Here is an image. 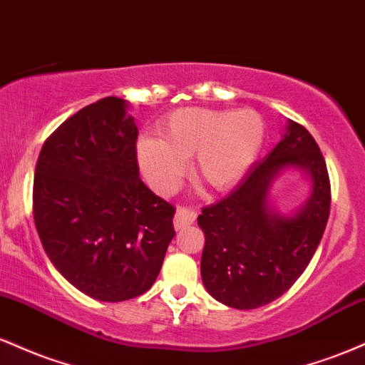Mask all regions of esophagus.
<instances>
[{"instance_id":"obj_1","label":"esophagus","mask_w":365,"mask_h":365,"mask_svg":"<svg viewBox=\"0 0 365 365\" xmlns=\"http://www.w3.org/2000/svg\"><path fill=\"white\" fill-rule=\"evenodd\" d=\"M195 217H197V212L194 211V209L178 207L177 215H175V220H173L175 230H182V228H185V226L192 225L195 221Z\"/></svg>"}]
</instances>
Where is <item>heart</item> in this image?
<instances>
[{
    "label": "heart",
    "instance_id": "b5f03b06",
    "mask_svg": "<svg viewBox=\"0 0 365 365\" xmlns=\"http://www.w3.org/2000/svg\"><path fill=\"white\" fill-rule=\"evenodd\" d=\"M159 139L137 144L142 173L159 192L177 187L185 173L183 159L194 158V175L216 192L233 188L261 153L266 125L250 108L235 111L180 108L158 123Z\"/></svg>",
    "mask_w": 365,
    "mask_h": 365
}]
</instances>
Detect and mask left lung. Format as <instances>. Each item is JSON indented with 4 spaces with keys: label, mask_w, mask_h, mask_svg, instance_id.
Returning <instances> with one entry per match:
<instances>
[{
    "label": "left lung",
    "mask_w": 365,
    "mask_h": 365,
    "mask_svg": "<svg viewBox=\"0 0 365 365\" xmlns=\"http://www.w3.org/2000/svg\"><path fill=\"white\" fill-rule=\"evenodd\" d=\"M309 175L313 190L293 217L269 206V190L283 169ZM331 185L319 145L297 121L262 161L255 163L232 194L197 217L206 237L200 276L206 290L233 309H257L282 297L304 273L329 217Z\"/></svg>",
    "instance_id": "8db88e82"
}]
</instances>
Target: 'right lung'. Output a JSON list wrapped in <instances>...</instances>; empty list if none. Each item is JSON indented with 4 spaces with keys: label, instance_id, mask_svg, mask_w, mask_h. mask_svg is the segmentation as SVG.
I'll return each instance as SVG.
<instances>
[{
    "label": "right lung",
    "instance_id": "obj_1",
    "mask_svg": "<svg viewBox=\"0 0 365 365\" xmlns=\"http://www.w3.org/2000/svg\"><path fill=\"white\" fill-rule=\"evenodd\" d=\"M127 101L104 98L63 121L41 149L34 223L60 273L82 293L121 302L156 282L175 207L139 178Z\"/></svg>",
    "mask_w": 365,
    "mask_h": 365
}]
</instances>
